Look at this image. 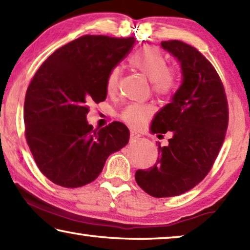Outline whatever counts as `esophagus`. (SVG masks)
Listing matches in <instances>:
<instances>
[{
	"instance_id": "obj_1",
	"label": "esophagus",
	"mask_w": 250,
	"mask_h": 250,
	"mask_svg": "<svg viewBox=\"0 0 250 250\" xmlns=\"http://www.w3.org/2000/svg\"><path fill=\"white\" fill-rule=\"evenodd\" d=\"M138 137H141L140 134L135 132V130H130V135H129L130 141H135V140H137Z\"/></svg>"
}]
</instances>
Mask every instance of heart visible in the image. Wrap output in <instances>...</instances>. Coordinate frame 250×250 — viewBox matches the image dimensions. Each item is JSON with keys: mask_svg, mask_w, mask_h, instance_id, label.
Returning <instances> with one entry per match:
<instances>
[{"mask_svg": "<svg viewBox=\"0 0 250 250\" xmlns=\"http://www.w3.org/2000/svg\"><path fill=\"white\" fill-rule=\"evenodd\" d=\"M128 62L133 69L140 71L142 75L151 80L153 90L156 94L168 95L175 88L178 83L176 71L167 67V60L156 47L145 45L138 49L130 56ZM120 74V68H114L110 70L106 80V89L108 93H113L117 88ZM154 108L151 105L130 104L122 110L121 118L126 124L138 127L152 116Z\"/></svg>", "mask_w": 250, "mask_h": 250, "instance_id": "1", "label": "heart"}]
</instances>
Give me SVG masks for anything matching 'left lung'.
<instances>
[{
	"instance_id": "8db88e82",
	"label": "left lung",
	"mask_w": 250,
	"mask_h": 250,
	"mask_svg": "<svg viewBox=\"0 0 250 250\" xmlns=\"http://www.w3.org/2000/svg\"><path fill=\"white\" fill-rule=\"evenodd\" d=\"M161 45L178 60L182 82L154 115L151 132L172 136L167 146L159 143L157 163L136 171L135 180L152 197L167 198L191 190L208 174L225 140L228 104L217 71L197 49L178 40Z\"/></svg>"
}]
</instances>
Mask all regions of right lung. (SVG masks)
<instances>
[{
	"label": "right lung",
	"mask_w": 250,
	"mask_h": 250,
	"mask_svg": "<svg viewBox=\"0 0 250 250\" xmlns=\"http://www.w3.org/2000/svg\"><path fill=\"white\" fill-rule=\"evenodd\" d=\"M135 38L83 36L56 50L34 75L24 101L26 142L43 175L64 188L90 183L128 143L121 122L95 128L88 104L106 99V80Z\"/></svg>",
	"instance_id": "right-lung-1"
}]
</instances>
